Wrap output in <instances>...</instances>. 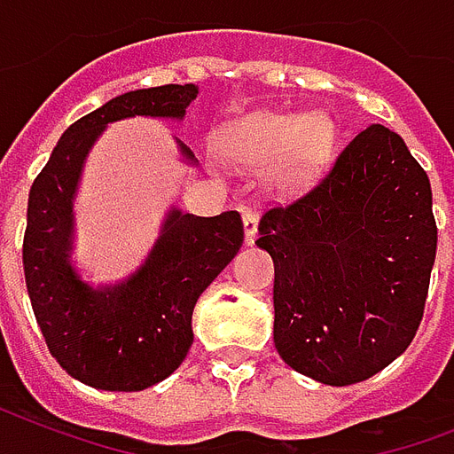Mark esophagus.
I'll return each mask as SVG.
<instances>
[{
  "label": "esophagus",
  "mask_w": 454,
  "mask_h": 454,
  "mask_svg": "<svg viewBox=\"0 0 454 454\" xmlns=\"http://www.w3.org/2000/svg\"><path fill=\"white\" fill-rule=\"evenodd\" d=\"M244 237L248 246L255 244L258 239V215L253 210H244Z\"/></svg>",
  "instance_id": "esophagus-1"
}]
</instances>
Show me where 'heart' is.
Wrapping results in <instances>:
<instances>
[{"mask_svg":"<svg viewBox=\"0 0 454 454\" xmlns=\"http://www.w3.org/2000/svg\"><path fill=\"white\" fill-rule=\"evenodd\" d=\"M336 125L326 114H248L227 125L220 149L230 160L244 165L270 163L277 187L310 184L332 156Z\"/></svg>","mask_w":454,"mask_h":454,"instance_id":"heart-1","label":"heart"}]
</instances>
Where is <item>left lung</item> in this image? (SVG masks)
<instances>
[{
    "mask_svg": "<svg viewBox=\"0 0 454 454\" xmlns=\"http://www.w3.org/2000/svg\"><path fill=\"white\" fill-rule=\"evenodd\" d=\"M275 262V348L326 386L374 377L412 343L435 260L431 184L403 137L370 125L317 184L260 217Z\"/></svg>",
    "mask_w": 454,
    "mask_h": 454,
    "instance_id": "1",
    "label": "left lung"
}]
</instances>
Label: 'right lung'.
<instances>
[{"mask_svg":"<svg viewBox=\"0 0 454 454\" xmlns=\"http://www.w3.org/2000/svg\"><path fill=\"white\" fill-rule=\"evenodd\" d=\"M196 94V84H163L87 114L63 132L27 196L23 270L35 319L56 362L92 388L144 391L170 377L194 340L196 301L244 244L237 210L199 217L172 208L144 265L125 282L94 289L70 265L73 199L84 158L108 122L135 115L182 121ZM177 149L196 163L179 139Z\"/></svg>","mask_w":454,"mask_h":454,"instance_id":"1","label":"right lung"}]
</instances>
